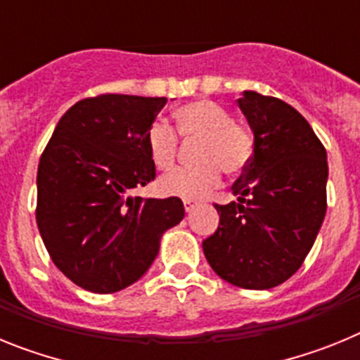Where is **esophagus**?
I'll use <instances>...</instances> for the list:
<instances>
[{
    "label": "esophagus",
    "mask_w": 360,
    "mask_h": 360,
    "mask_svg": "<svg viewBox=\"0 0 360 360\" xmlns=\"http://www.w3.org/2000/svg\"><path fill=\"white\" fill-rule=\"evenodd\" d=\"M196 205H198V203H196L195 200H184V207H186V212H193L196 209Z\"/></svg>",
    "instance_id": "obj_1"
}]
</instances>
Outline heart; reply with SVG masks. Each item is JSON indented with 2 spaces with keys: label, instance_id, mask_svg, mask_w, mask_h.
Returning a JSON list of instances; mask_svg holds the SVG:
<instances>
[{
  "label": "heart",
  "instance_id": "b5f03b06",
  "mask_svg": "<svg viewBox=\"0 0 360 360\" xmlns=\"http://www.w3.org/2000/svg\"><path fill=\"white\" fill-rule=\"evenodd\" d=\"M174 122L184 141H198L195 149L198 165L165 174L158 182V191L164 196L205 198L219 186V169L227 174H238L252 158L254 142L250 133L232 122L231 113L212 101H195L176 108ZM176 131L162 120L149 126L146 144L157 169L167 171L173 167L178 153Z\"/></svg>",
  "mask_w": 360,
  "mask_h": 360
}]
</instances>
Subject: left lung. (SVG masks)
Returning <instances> with one entry per match:
<instances>
[{
	"label": "left lung",
	"mask_w": 360,
	"mask_h": 360,
	"mask_svg": "<svg viewBox=\"0 0 360 360\" xmlns=\"http://www.w3.org/2000/svg\"><path fill=\"white\" fill-rule=\"evenodd\" d=\"M238 106L254 133L252 158L232 186L236 202L214 205L219 225L202 247L219 278L266 290L294 276L316 241L326 214L328 162L290 104L243 91Z\"/></svg>",
	"instance_id": "obj_1"
}]
</instances>
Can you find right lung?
Instances as JSON below:
<instances>
[{"instance_id": "right-lung-1", "label": "right lung", "mask_w": 360, "mask_h": 360, "mask_svg": "<svg viewBox=\"0 0 360 360\" xmlns=\"http://www.w3.org/2000/svg\"><path fill=\"white\" fill-rule=\"evenodd\" d=\"M165 97L106 94L73 104L37 167L36 219L52 262L77 287L113 294L142 278L184 203L131 191L155 180L146 133Z\"/></svg>"}]
</instances>
